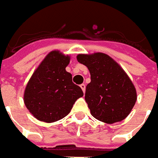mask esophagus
Returning a JSON list of instances; mask_svg holds the SVG:
<instances>
[{"instance_id":"obj_1","label":"esophagus","mask_w":158,"mask_h":158,"mask_svg":"<svg viewBox=\"0 0 158 158\" xmlns=\"http://www.w3.org/2000/svg\"><path fill=\"white\" fill-rule=\"evenodd\" d=\"M81 88V90L83 93H85V91H86V86H85V84H81L80 85Z\"/></svg>"}]
</instances>
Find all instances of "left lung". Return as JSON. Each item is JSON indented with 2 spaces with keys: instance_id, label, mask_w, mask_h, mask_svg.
Wrapping results in <instances>:
<instances>
[{
  "instance_id": "left-lung-1",
  "label": "left lung",
  "mask_w": 158,
  "mask_h": 158,
  "mask_svg": "<svg viewBox=\"0 0 158 158\" xmlns=\"http://www.w3.org/2000/svg\"><path fill=\"white\" fill-rule=\"evenodd\" d=\"M78 62L90 71L85 100L91 114L106 124L122 121L127 117L137 99L134 84L118 63L103 53L80 54Z\"/></svg>"
}]
</instances>
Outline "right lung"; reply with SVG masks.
I'll return each instance as SVG.
<instances>
[{"label": "right lung", "instance_id": "add662e5", "mask_svg": "<svg viewBox=\"0 0 158 158\" xmlns=\"http://www.w3.org/2000/svg\"><path fill=\"white\" fill-rule=\"evenodd\" d=\"M71 56L53 50L46 55L32 75L24 91L27 109L40 121H58L71 112L77 100L83 96L72 76L65 71Z\"/></svg>", "mask_w": 158, "mask_h": 158}]
</instances>
